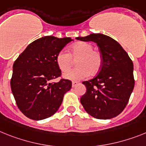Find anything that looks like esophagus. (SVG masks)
<instances>
[{"label": "esophagus", "instance_id": "obj_1", "mask_svg": "<svg viewBox=\"0 0 146 146\" xmlns=\"http://www.w3.org/2000/svg\"><path fill=\"white\" fill-rule=\"evenodd\" d=\"M78 84H79V82H72V87H73V88H75V87H76Z\"/></svg>", "mask_w": 146, "mask_h": 146}]
</instances>
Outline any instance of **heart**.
I'll use <instances>...</instances> for the list:
<instances>
[{"instance_id":"obj_1","label":"heart","mask_w":146,"mask_h":146,"mask_svg":"<svg viewBox=\"0 0 146 146\" xmlns=\"http://www.w3.org/2000/svg\"><path fill=\"white\" fill-rule=\"evenodd\" d=\"M90 44L79 41L70 46V53L61 50L56 56V64L62 72L69 70L76 60L77 67L64 74V77L71 81H79L86 78L89 74L95 75L100 70L102 58L100 52L93 50Z\"/></svg>"}]
</instances>
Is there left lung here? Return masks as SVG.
<instances>
[{
	"label": "left lung",
	"mask_w": 146,
	"mask_h": 146,
	"mask_svg": "<svg viewBox=\"0 0 146 146\" xmlns=\"http://www.w3.org/2000/svg\"><path fill=\"white\" fill-rule=\"evenodd\" d=\"M76 39L96 43L102 58L98 75L82 82L87 91L81 97V103L90 116L96 119L117 117L128 104L134 88L131 59L122 46L108 35L93 33Z\"/></svg>",
	"instance_id": "8db88e82"
}]
</instances>
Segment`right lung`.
<instances>
[{
    "mask_svg": "<svg viewBox=\"0 0 146 146\" xmlns=\"http://www.w3.org/2000/svg\"><path fill=\"white\" fill-rule=\"evenodd\" d=\"M70 38L44 36L29 44L14 62L11 89L18 108L26 117L41 120L53 115L62 103L72 82L62 79L56 56Z\"/></svg>",
    "mask_w": 146,
    "mask_h": 146,
    "instance_id": "1",
    "label": "right lung"
}]
</instances>
